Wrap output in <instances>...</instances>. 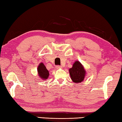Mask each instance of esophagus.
Here are the masks:
<instances>
[{
	"instance_id": "34e87169",
	"label": "esophagus",
	"mask_w": 122,
	"mask_h": 122,
	"mask_svg": "<svg viewBox=\"0 0 122 122\" xmlns=\"http://www.w3.org/2000/svg\"><path fill=\"white\" fill-rule=\"evenodd\" d=\"M56 69L62 68V66H59V65H57V66H56Z\"/></svg>"
}]
</instances>
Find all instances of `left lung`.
<instances>
[{
    "mask_svg": "<svg viewBox=\"0 0 122 122\" xmlns=\"http://www.w3.org/2000/svg\"><path fill=\"white\" fill-rule=\"evenodd\" d=\"M69 74L73 81L75 83H80L83 81L86 71L79 61H76L73 64V67L70 68Z\"/></svg>",
    "mask_w": 122,
    "mask_h": 122,
    "instance_id": "1",
    "label": "left lung"
}]
</instances>
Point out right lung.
I'll use <instances>...</instances> for the list:
<instances>
[{
  "instance_id": "right-lung-1",
  "label": "right lung",
  "mask_w": 122,
  "mask_h": 122,
  "mask_svg": "<svg viewBox=\"0 0 122 122\" xmlns=\"http://www.w3.org/2000/svg\"><path fill=\"white\" fill-rule=\"evenodd\" d=\"M38 71L40 77L42 79H47L49 76V71L43 63H40L38 67Z\"/></svg>"
}]
</instances>
